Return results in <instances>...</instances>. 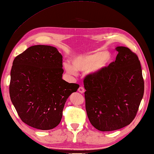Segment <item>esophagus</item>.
Returning <instances> with one entry per match:
<instances>
[{"label": "esophagus", "instance_id": "1", "mask_svg": "<svg viewBox=\"0 0 154 154\" xmlns=\"http://www.w3.org/2000/svg\"><path fill=\"white\" fill-rule=\"evenodd\" d=\"M78 91L80 93L83 94V93H84V92H85V88L83 87H80L79 88V89H78Z\"/></svg>", "mask_w": 154, "mask_h": 154}]
</instances>
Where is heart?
Instances as JSON below:
<instances>
[{
	"label": "heart",
	"mask_w": 154,
	"mask_h": 154,
	"mask_svg": "<svg viewBox=\"0 0 154 154\" xmlns=\"http://www.w3.org/2000/svg\"><path fill=\"white\" fill-rule=\"evenodd\" d=\"M113 56L108 51H94L74 57L71 60V66L66 64L67 74L75 75L77 71H87L96 75L104 70L112 62Z\"/></svg>",
	"instance_id": "b5f03b06"
}]
</instances>
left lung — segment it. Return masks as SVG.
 Returning <instances> with one entry per match:
<instances>
[{
	"mask_svg": "<svg viewBox=\"0 0 154 154\" xmlns=\"http://www.w3.org/2000/svg\"><path fill=\"white\" fill-rule=\"evenodd\" d=\"M115 62L84 79L85 107L92 125L100 131L127 126L137 115L144 91L140 61L125 46H117Z\"/></svg>",
	"mask_w": 154,
	"mask_h": 154,
	"instance_id": "left-lung-1",
	"label": "left lung"
}]
</instances>
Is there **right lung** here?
I'll return each instance as SVG.
<instances>
[{
  "mask_svg": "<svg viewBox=\"0 0 154 154\" xmlns=\"http://www.w3.org/2000/svg\"><path fill=\"white\" fill-rule=\"evenodd\" d=\"M62 56L56 48L35 45L14 60L10 96L23 123L51 130L60 123L67 99L79 85L62 79Z\"/></svg>",
  "mask_w": 154,
  "mask_h": 154,
  "instance_id": "add662e5",
  "label": "right lung"
}]
</instances>
